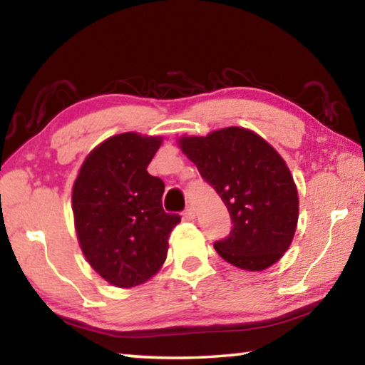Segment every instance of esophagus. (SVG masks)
I'll use <instances>...</instances> for the list:
<instances>
[{
    "label": "esophagus",
    "mask_w": 365,
    "mask_h": 365,
    "mask_svg": "<svg viewBox=\"0 0 365 365\" xmlns=\"http://www.w3.org/2000/svg\"><path fill=\"white\" fill-rule=\"evenodd\" d=\"M183 219H185V220H195V209H193V207H187V209H185Z\"/></svg>",
    "instance_id": "esophagus-1"
}]
</instances>
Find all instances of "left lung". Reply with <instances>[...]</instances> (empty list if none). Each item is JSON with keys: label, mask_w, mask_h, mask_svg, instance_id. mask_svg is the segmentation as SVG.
Here are the masks:
<instances>
[{"label": "left lung", "mask_w": 365, "mask_h": 365, "mask_svg": "<svg viewBox=\"0 0 365 365\" xmlns=\"http://www.w3.org/2000/svg\"><path fill=\"white\" fill-rule=\"evenodd\" d=\"M178 146L217 191L232 232L214 243L228 264L259 272L279 262L293 242L298 190L283 158L257 133L227 127L206 137L178 138Z\"/></svg>", "instance_id": "left-lung-1"}]
</instances>
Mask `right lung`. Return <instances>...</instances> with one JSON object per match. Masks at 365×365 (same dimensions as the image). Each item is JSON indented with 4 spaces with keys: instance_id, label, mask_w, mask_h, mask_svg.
<instances>
[{
    "instance_id": "obj_1",
    "label": "right lung",
    "mask_w": 365,
    "mask_h": 365,
    "mask_svg": "<svg viewBox=\"0 0 365 365\" xmlns=\"http://www.w3.org/2000/svg\"><path fill=\"white\" fill-rule=\"evenodd\" d=\"M163 137L114 135L91 150L72 187L77 240L109 285L133 288L156 275L180 222L163 209L164 182L148 174Z\"/></svg>"
}]
</instances>
